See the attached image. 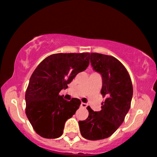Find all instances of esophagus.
<instances>
[{"label": "esophagus", "instance_id": "obj_1", "mask_svg": "<svg viewBox=\"0 0 157 157\" xmlns=\"http://www.w3.org/2000/svg\"><path fill=\"white\" fill-rule=\"evenodd\" d=\"M81 106L83 108H86V106H87V104H85V103H82V104H81Z\"/></svg>", "mask_w": 157, "mask_h": 157}]
</instances>
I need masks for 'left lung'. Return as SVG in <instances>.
<instances>
[{"mask_svg": "<svg viewBox=\"0 0 157 157\" xmlns=\"http://www.w3.org/2000/svg\"><path fill=\"white\" fill-rule=\"evenodd\" d=\"M94 71L102 75L101 93L105 98L101 110L87 106L89 116L78 122L81 134L89 140H98L112 135L124 121L131 106L133 86L126 68L114 56L90 53Z\"/></svg>", "mask_w": 157, "mask_h": 157, "instance_id": "1", "label": "left lung"}]
</instances>
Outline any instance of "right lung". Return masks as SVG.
<instances>
[{
	"label": "right lung",
	"mask_w": 157,
	"mask_h": 157,
	"mask_svg": "<svg viewBox=\"0 0 157 157\" xmlns=\"http://www.w3.org/2000/svg\"><path fill=\"white\" fill-rule=\"evenodd\" d=\"M90 64V53H54L39 64L25 92V114L39 135L55 139L63 134L64 123L80 106L81 101L64 100L59 92Z\"/></svg>",
	"instance_id": "obj_1"
}]
</instances>
